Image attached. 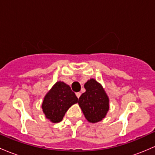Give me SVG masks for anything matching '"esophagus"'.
Listing matches in <instances>:
<instances>
[{"mask_svg": "<svg viewBox=\"0 0 155 155\" xmlns=\"http://www.w3.org/2000/svg\"><path fill=\"white\" fill-rule=\"evenodd\" d=\"M76 96L78 97V98H79L80 96H81V92H77L76 93Z\"/></svg>", "mask_w": 155, "mask_h": 155, "instance_id": "34e87169", "label": "esophagus"}]
</instances>
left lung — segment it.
I'll return each mask as SVG.
<instances>
[{"mask_svg": "<svg viewBox=\"0 0 155 155\" xmlns=\"http://www.w3.org/2000/svg\"><path fill=\"white\" fill-rule=\"evenodd\" d=\"M86 92L78 99V104L87 120L96 123L106 117L110 108L109 97L100 83L90 78L84 84Z\"/></svg>", "mask_w": 155, "mask_h": 155, "instance_id": "obj_1", "label": "left lung"}]
</instances>
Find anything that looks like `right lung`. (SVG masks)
Segmentation results:
<instances>
[{
	"mask_svg": "<svg viewBox=\"0 0 155 155\" xmlns=\"http://www.w3.org/2000/svg\"><path fill=\"white\" fill-rule=\"evenodd\" d=\"M78 103V98L68 84L57 81L44 97L42 109L45 116L53 123L61 122L68 109Z\"/></svg>",
	"mask_w": 155,
	"mask_h": 155,
	"instance_id": "right-lung-1",
	"label": "right lung"
}]
</instances>
